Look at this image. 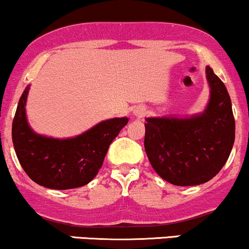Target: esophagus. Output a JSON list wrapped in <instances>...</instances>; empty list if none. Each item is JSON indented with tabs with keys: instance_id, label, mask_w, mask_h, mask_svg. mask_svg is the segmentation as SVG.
Listing matches in <instances>:
<instances>
[{
	"instance_id": "34e87169",
	"label": "esophagus",
	"mask_w": 249,
	"mask_h": 249,
	"mask_svg": "<svg viewBox=\"0 0 249 249\" xmlns=\"http://www.w3.org/2000/svg\"><path fill=\"white\" fill-rule=\"evenodd\" d=\"M134 114H135L136 116H139V118H142V116L145 115V109L143 107H139L134 110Z\"/></svg>"
}]
</instances>
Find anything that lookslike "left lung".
<instances>
[{"mask_svg": "<svg viewBox=\"0 0 249 249\" xmlns=\"http://www.w3.org/2000/svg\"><path fill=\"white\" fill-rule=\"evenodd\" d=\"M211 98L205 112L186 119L149 118L144 149L155 171L178 186L212 179L229 160L235 139L232 102L223 81L206 66Z\"/></svg>", "mask_w": 249, "mask_h": 249, "instance_id": "obj_1", "label": "left lung"}]
</instances>
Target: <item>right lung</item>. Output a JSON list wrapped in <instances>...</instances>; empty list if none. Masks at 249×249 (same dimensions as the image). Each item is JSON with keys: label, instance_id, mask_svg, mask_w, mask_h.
I'll return each instance as SVG.
<instances>
[{"label": "right lung", "instance_id": "1", "mask_svg": "<svg viewBox=\"0 0 249 249\" xmlns=\"http://www.w3.org/2000/svg\"><path fill=\"white\" fill-rule=\"evenodd\" d=\"M29 86L18 101L13 121V143L25 174L39 185L69 190L86 185L100 170L109 144L127 124V118H115L73 139L58 140L38 135L29 127L25 102Z\"/></svg>", "mask_w": 249, "mask_h": 249}]
</instances>
